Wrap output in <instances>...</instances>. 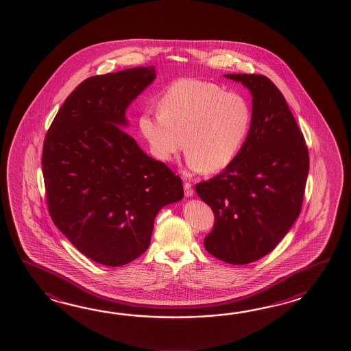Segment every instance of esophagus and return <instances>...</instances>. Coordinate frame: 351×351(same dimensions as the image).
<instances>
[{
    "mask_svg": "<svg viewBox=\"0 0 351 351\" xmlns=\"http://www.w3.org/2000/svg\"><path fill=\"white\" fill-rule=\"evenodd\" d=\"M183 186H184V194H186V197L193 195V186H192L191 182H184Z\"/></svg>",
    "mask_w": 351,
    "mask_h": 351,
    "instance_id": "34e87169",
    "label": "esophagus"
}]
</instances>
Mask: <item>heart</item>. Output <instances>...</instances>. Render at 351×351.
Listing matches in <instances>:
<instances>
[{"instance_id":"heart-1","label":"heart","mask_w":351,"mask_h":351,"mask_svg":"<svg viewBox=\"0 0 351 351\" xmlns=\"http://www.w3.org/2000/svg\"><path fill=\"white\" fill-rule=\"evenodd\" d=\"M158 106L157 110H144L138 119L152 154L169 162L184 147L192 172L218 173L230 167L252 120L246 97L201 79L171 82Z\"/></svg>"}]
</instances>
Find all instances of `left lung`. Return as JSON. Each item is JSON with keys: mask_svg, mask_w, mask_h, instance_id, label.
Wrapping results in <instances>:
<instances>
[{"mask_svg": "<svg viewBox=\"0 0 351 351\" xmlns=\"http://www.w3.org/2000/svg\"><path fill=\"white\" fill-rule=\"evenodd\" d=\"M224 76L251 90V127L232 165L195 192L215 215L204 248L221 261L246 265L269 254L296 221L310 159L296 119L267 76Z\"/></svg>", "mask_w": 351, "mask_h": 351, "instance_id": "left-lung-1", "label": "left lung"}]
</instances>
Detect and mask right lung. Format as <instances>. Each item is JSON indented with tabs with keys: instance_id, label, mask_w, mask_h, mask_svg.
Returning <instances> with one entry per match:
<instances>
[{
	"instance_id": "1",
	"label": "right lung",
	"mask_w": 351,
	"mask_h": 351,
	"mask_svg": "<svg viewBox=\"0 0 351 351\" xmlns=\"http://www.w3.org/2000/svg\"><path fill=\"white\" fill-rule=\"evenodd\" d=\"M156 77L153 66L90 76L61 105L43 148L46 203L82 254L118 267L149 247L159 209L183 198L179 176L120 127Z\"/></svg>"
}]
</instances>
